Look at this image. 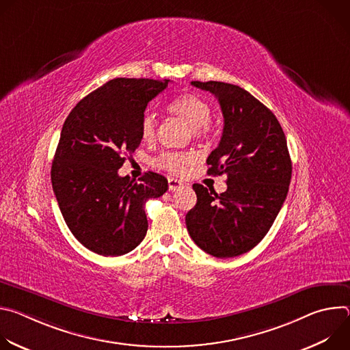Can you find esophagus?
I'll return each instance as SVG.
<instances>
[{
    "instance_id": "esophagus-1",
    "label": "esophagus",
    "mask_w": 350,
    "mask_h": 350,
    "mask_svg": "<svg viewBox=\"0 0 350 350\" xmlns=\"http://www.w3.org/2000/svg\"><path fill=\"white\" fill-rule=\"evenodd\" d=\"M167 184H169V189L170 191H177V189H180L183 187V183L180 180L174 178V177H169L167 178Z\"/></svg>"
}]
</instances>
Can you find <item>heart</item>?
I'll list each match as a JSON object with an SVG mask.
<instances>
[{"label":"heart","mask_w":350,"mask_h":350,"mask_svg":"<svg viewBox=\"0 0 350 350\" xmlns=\"http://www.w3.org/2000/svg\"><path fill=\"white\" fill-rule=\"evenodd\" d=\"M167 111L184 120L195 138H204L211 131L212 108L202 96L193 92H183L172 99ZM157 135V119L146 113L141 122V138L145 142H152ZM195 162V155L191 152H163L157 159V165L170 173L181 174Z\"/></svg>","instance_id":"heart-1"}]
</instances>
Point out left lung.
<instances>
[{"instance_id":"left-lung-1","label":"left lung","mask_w":350,"mask_h":350,"mask_svg":"<svg viewBox=\"0 0 350 350\" xmlns=\"http://www.w3.org/2000/svg\"><path fill=\"white\" fill-rule=\"evenodd\" d=\"M191 84L220 104L223 134L206 163L208 174H227V189L216 193L193 184L196 205L185 216L187 230L206 254L239 256L265 238L286 198L292 176L286 138L274 113L239 85Z\"/></svg>"}]
</instances>
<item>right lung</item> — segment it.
<instances>
[{
  "instance_id": "obj_1",
  "label": "right lung",
  "mask_w": 350,
  "mask_h": 350,
  "mask_svg": "<svg viewBox=\"0 0 350 350\" xmlns=\"http://www.w3.org/2000/svg\"><path fill=\"white\" fill-rule=\"evenodd\" d=\"M170 80L113 79L84 96L66 118L57 146L51 183L61 213L76 239L103 256L131 252L144 239V211L169 185L148 172L139 183L118 170L141 142L148 103Z\"/></svg>"
}]
</instances>
